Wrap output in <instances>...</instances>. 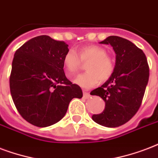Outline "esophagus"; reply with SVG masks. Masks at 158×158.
Here are the masks:
<instances>
[{
    "label": "esophagus",
    "mask_w": 158,
    "mask_h": 158,
    "mask_svg": "<svg viewBox=\"0 0 158 158\" xmlns=\"http://www.w3.org/2000/svg\"><path fill=\"white\" fill-rule=\"evenodd\" d=\"M90 97V94L86 91H84V98H89Z\"/></svg>",
    "instance_id": "1"
}]
</instances>
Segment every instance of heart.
I'll return each mask as SVG.
<instances>
[{
	"label": "heart",
	"mask_w": 158,
	"mask_h": 158,
	"mask_svg": "<svg viewBox=\"0 0 158 158\" xmlns=\"http://www.w3.org/2000/svg\"><path fill=\"white\" fill-rule=\"evenodd\" d=\"M82 62L88 61L85 64L86 72L79 74L74 79V84L84 89H89L98 84L110 79L114 72V61L107 55V50L98 45H85L79 50L67 51L63 59L64 66L69 76L74 75L81 66Z\"/></svg>",
	"instance_id": "1"
}]
</instances>
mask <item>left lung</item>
I'll return each instance as SVG.
<instances>
[{
	"label": "left lung",
	"mask_w": 158,
	"mask_h": 158,
	"mask_svg": "<svg viewBox=\"0 0 158 158\" xmlns=\"http://www.w3.org/2000/svg\"><path fill=\"white\" fill-rule=\"evenodd\" d=\"M100 44L113 47L116 63L111 78L90 93L105 102L103 113L94 114L92 118L104 127H119L140 108L149 79L148 64L143 50L122 37L108 36Z\"/></svg>",
	"instance_id": "8db88e82"
}]
</instances>
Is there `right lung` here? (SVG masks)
Masks as SVG:
<instances>
[{
  "label": "right lung",
  "instance_id": "obj_1",
  "mask_svg": "<svg viewBox=\"0 0 158 158\" xmlns=\"http://www.w3.org/2000/svg\"><path fill=\"white\" fill-rule=\"evenodd\" d=\"M68 44L48 35L36 36L15 53L10 76L12 99L23 118L40 127L58 123L74 98H81L79 85L64 72Z\"/></svg>",
  "mask_w": 158,
  "mask_h": 158
}]
</instances>
